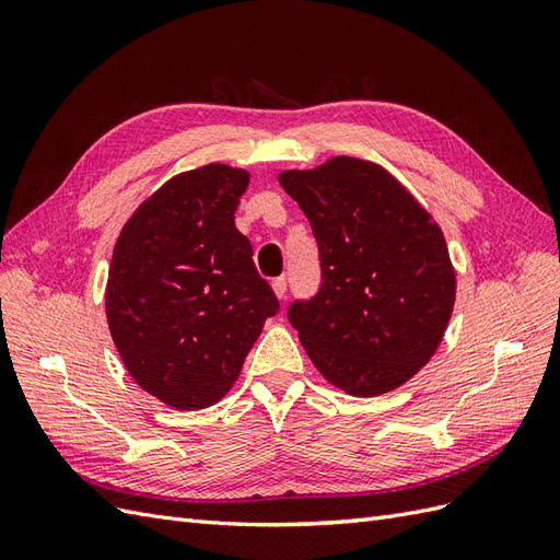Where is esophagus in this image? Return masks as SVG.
I'll list each match as a JSON object with an SVG mask.
<instances>
[{
	"mask_svg": "<svg viewBox=\"0 0 560 560\" xmlns=\"http://www.w3.org/2000/svg\"><path fill=\"white\" fill-rule=\"evenodd\" d=\"M273 292L278 299H284L287 296V280L284 278H276L273 280Z\"/></svg>",
	"mask_w": 560,
	"mask_h": 560,
	"instance_id": "34e87169",
	"label": "esophagus"
}]
</instances>
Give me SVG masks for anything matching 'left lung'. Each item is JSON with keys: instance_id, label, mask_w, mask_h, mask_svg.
Wrapping results in <instances>:
<instances>
[{"instance_id": "left-lung-1", "label": "left lung", "mask_w": 560, "mask_h": 560, "mask_svg": "<svg viewBox=\"0 0 560 560\" xmlns=\"http://www.w3.org/2000/svg\"><path fill=\"white\" fill-rule=\"evenodd\" d=\"M282 189L308 217L319 290L290 303L317 371L354 397L409 381L442 343L455 301L444 233L381 165L336 156L287 171Z\"/></svg>"}]
</instances>
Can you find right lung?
I'll return each instance as SVG.
<instances>
[{
    "instance_id": "right-lung-1",
    "label": "right lung",
    "mask_w": 560,
    "mask_h": 560,
    "mask_svg": "<svg viewBox=\"0 0 560 560\" xmlns=\"http://www.w3.org/2000/svg\"><path fill=\"white\" fill-rule=\"evenodd\" d=\"M247 184L222 163L173 177L128 219L112 254L105 303L116 350L135 383L182 411L229 393L280 311L235 229Z\"/></svg>"
}]
</instances>
